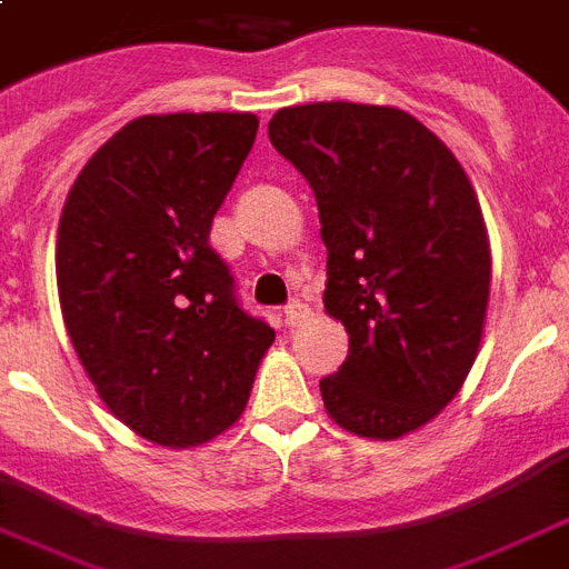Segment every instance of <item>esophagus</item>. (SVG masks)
I'll use <instances>...</instances> for the list:
<instances>
[{"label": "esophagus", "mask_w": 569, "mask_h": 569, "mask_svg": "<svg viewBox=\"0 0 569 569\" xmlns=\"http://www.w3.org/2000/svg\"><path fill=\"white\" fill-rule=\"evenodd\" d=\"M307 316H310V307H307V303H301V301H292L283 310V319H286V325H289V328H298V325H301Z\"/></svg>", "instance_id": "obj_1"}]
</instances>
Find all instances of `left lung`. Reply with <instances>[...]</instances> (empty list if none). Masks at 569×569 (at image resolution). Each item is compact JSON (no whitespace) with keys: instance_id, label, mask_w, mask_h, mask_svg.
I'll return each instance as SVG.
<instances>
[{"instance_id":"left-lung-1","label":"left lung","mask_w":569,"mask_h":569,"mask_svg":"<svg viewBox=\"0 0 569 569\" xmlns=\"http://www.w3.org/2000/svg\"><path fill=\"white\" fill-rule=\"evenodd\" d=\"M268 140L313 188L325 313L349 333L340 372L319 381L325 411L361 439H402L457 397L480 352L492 253L475 188L397 107H283Z\"/></svg>"}]
</instances>
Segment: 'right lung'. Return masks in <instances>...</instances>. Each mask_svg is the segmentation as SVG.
<instances>
[{
	"label": "right lung",
	"instance_id": "add662e5",
	"mask_svg": "<svg viewBox=\"0 0 569 569\" xmlns=\"http://www.w3.org/2000/svg\"><path fill=\"white\" fill-rule=\"evenodd\" d=\"M256 130L253 112L140 116L89 158L59 217L73 352L103 406L160 448L227 432L274 342L208 244Z\"/></svg>",
	"mask_w": 569,
	"mask_h": 569
}]
</instances>
